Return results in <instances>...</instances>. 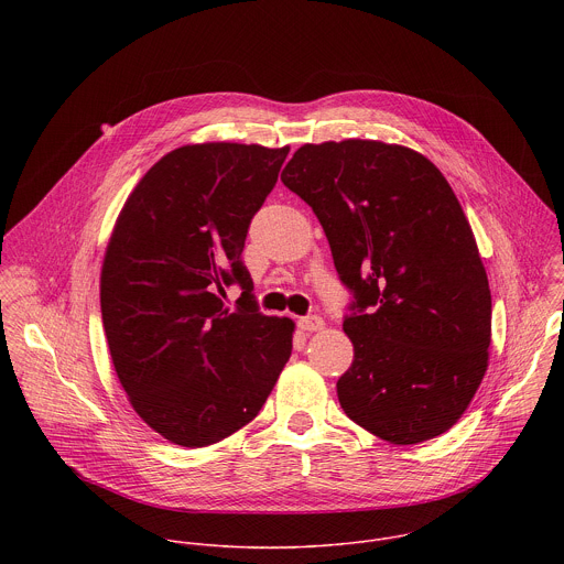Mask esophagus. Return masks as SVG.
Listing matches in <instances>:
<instances>
[{"label":"esophagus","instance_id":"34e87169","mask_svg":"<svg viewBox=\"0 0 564 564\" xmlns=\"http://www.w3.org/2000/svg\"><path fill=\"white\" fill-rule=\"evenodd\" d=\"M324 326H326L324 318L316 316V314L299 318V328H301L303 333H318V330H324Z\"/></svg>","mask_w":564,"mask_h":564}]
</instances>
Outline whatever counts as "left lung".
Here are the masks:
<instances>
[{
	"label": "left lung",
	"mask_w": 564,
	"mask_h": 564,
	"mask_svg": "<svg viewBox=\"0 0 564 564\" xmlns=\"http://www.w3.org/2000/svg\"><path fill=\"white\" fill-rule=\"evenodd\" d=\"M281 181L316 214L357 312L339 404L399 446L446 433L489 368L491 290L448 181L381 140L303 144Z\"/></svg>",
	"instance_id": "left-lung-1"
}]
</instances>
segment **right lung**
I'll return each instance as SVG.
<instances>
[{"mask_svg":"<svg viewBox=\"0 0 564 564\" xmlns=\"http://www.w3.org/2000/svg\"><path fill=\"white\" fill-rule=\"evenodd\" d=\"M290 147L185 144L124 200L100 272L102 324L129 404L167 442L200 448L250 424L292 355L294 321L252 301L243 248ZM240 282L239 310L221 288Z\"/></svg>","mask_w":564,"mask_h":564,"instance_id":"1","label":"right lung"}]
</instances>
